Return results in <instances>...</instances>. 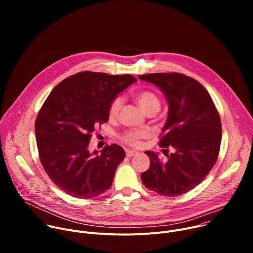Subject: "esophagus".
Instances as JSON below:
<instances>
[{"label":"esophagus","instance_id":"esophagus-1","mask_svg":"<svg viewBox=\"0 0 253 253\" xmlns=\"http://www.w3.org/2000/svg\"><path fill=\"white\" fill-rule=\"evenodd\" d=\"M138 154V152H136V151H133V150H126V156L127 157H132V156H135V155H137Z\"/></svg>","mask_w":253,"mask_h":253}]
</instances>
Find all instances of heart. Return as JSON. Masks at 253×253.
<instances>
[{
	"instance_id": "heart-1",
	"label": "heart",
	"mask_w": 253,
	"mask_h": 253,
	"mask_svg": "<svg viewBox=\"0 0 253 253\" xmlns=\"http://www.w3.org/2000/svg\"><path fill=\"white\" fill-rule=\"evenodd\" d=\"M135 99L140 106L141 109L143 110L144 113H148L150 111H158L160 108V100L158 96L152 92V91H141L136 94ZM122 105V99L120 97L115 98L110 106H109V111H108V114H109L110 119H114L118 116L120 108ZM146 137V133L143 131H127L124 133L121 137L123 142L130 146H138L141 140Z\"/></svg>"
}]
</instances>
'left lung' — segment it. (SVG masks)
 Masks as SVG:
<instances>
[{
    "instance_id": "obj_1",
    "label": "left lung",
    "mask_w": 253,
    "mask_h": 253,
    "mask_svg": "<svg viewBox=\"0 0 253 253\" xmlns=\"http://www.w3.org/2000/svg\"><path fill=\"white\" fill-rule=\"evenodd\" d=\"M139 79L164 93L169 110L159 146L175 149L164 162L156 153L146 151L150 167L141 174V180L158 194L182 195L202 182L218 158L222 136L219 113L207 90L191 77L153 73Z\"/></svg>"
}]
</instances>
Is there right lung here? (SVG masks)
<instances>
[{"mask_svg":"<svg viewBox=\"0 0 253 253\" xmlns=\"http://www.w3.org/2000/svg\"><path fill=\"white\" fill-rule=\"evenodd\" d=\"M136 81L132 75L84 71L63 80L46 99L35 122L39 157L67 194L89 199L111 187L124 149L111 144L90 153L88 146L95 127L109 119L111 102Z\"/></svg>","mask_w":253,"mask_h":253,"instance_id":"right-lung-1","label":"right lung"}]
</instances>
